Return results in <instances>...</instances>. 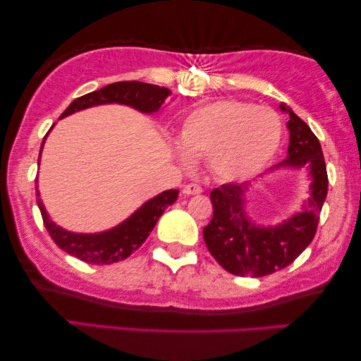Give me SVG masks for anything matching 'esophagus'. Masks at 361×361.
<instances>
[{"mask_svg":"<svg viewBox=\"0 0 361 361\" xmlns=\"http://www.w3.org/2000/svg\"><path fill=\"white\" fill-rule=\"evenodd\" d=\"M182 192H184L185 195H195V194H200L202 187L199 184H195V182H190V184H187L184 187V190Z\"/></svg>","mask_w":361,"mask_h":361,"instance_id":"34e87169","label":"esophagus"}]
</instances>
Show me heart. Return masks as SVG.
I'll return each instance as SVG.
<instances>
[{
    "label": "heart",
    "instance_id": "heart-1",
    "mask_svg": "<svg viewBox=\"0 0 361 361\" xmlns=\"http://www.w3.org/2000/svg\"><path fill=\"white\" fill-rule=\"evenodd\" d=\"M281 135V120L271 108L220 100L190 113L182 126L180 145L187 154L210 159L221 179L241 182L273 159Z\"/></svg>",
    "mask_w": 361,
    "mask_h": 361
}]
</instances>
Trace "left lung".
<instances>
[{
	"mask_svg": "<svg viewBox=\"0 0 361 361\" xmlns=\"http://www.w3.org/2000/svg\"><path fill=\"white\" fill-rule=\"evenodd\" d=\"M289 111L288 159L279 166L309 167L310 199L302 212L274 228H261L248 220L243 209L246 185L233 182L210 192L214 216L204 228V240L221 268L236 276H261L286 268L314 240L320 210L327 197L329 177L317 136L293 110ZM276 166V167H279Z\"/></svg>",
	"mask_w": 361,
	"mask_h": 361,
	"instance_id": "left-lung-1",
	"label": "left lung"
}]
</instances>
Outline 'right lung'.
Returning <instances> with one entry per match:
<instances>
[{"label": "right lung", "mask_w": 361, "mask_h": 361, "mask_svg": "<svg viewBox=\"0 0 361 361\" xmlns=\"http://www.w3.org/2000/svg\"><path fill=\"white\" fill-rule=\"evenodd\" d=\"M169 93V88L151 85V83L145 82L131 80L110 83V85L103 87L100 90L75 98L68 105L67 110L62 113L61 118L72 115V113L83 110V108L105 105V103H123V105H130L142 113H152L159 110L162 102L166 100ZM177 195H179V190L176 189L164 190L162 194L156 195L154 199L147 200L140 210H136L121 225L95 235L72 233V231L62 230L61 226H57L49 219L41 199H37V205L39 210H41L44 226H46L49 235L56 241L59 248L78 259L85 261V263L111 264L116 263V261L126 259L128 256L135 253L145 243L157 224V220H159V216L164 214L167 207L174 204Z\"/></svg>", "instance_id": "right-lung-1"}]
</instances>
